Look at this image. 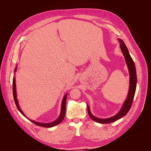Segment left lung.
<instances>
[{
  "label": "left lung",
  "mask_w": 151,
  "mask_h": 151,
  "mask_svg": "<svg viewBox=\"0 0 151 151\" xmlns=\"http://www.w3.org/2000/svg\"><path fill=\"white\" fill-rule=\"evenodd\" d=\"M120 43V48L122 50V52L123 53V56L125 57V60L126 63L127 65L128 68H129V74H130V86H129V93H128L127 98L125 100V101L123 103V106L120 111L118 112L116 115L113 116L112 117L108 118H99L93 116L92 113H91L89 107L88 105V112L89 114V116L93 120L95 121L96 122L100 123H109L111 122H114L120 119L121 118L124 116L127 113L129 112L130 109L132 106V102H133V99L134 98V95L136 90V86H137V74H136V69L134 62L132 60L131 56L130 55L129 50L127 49L125 44L123 42V40L121 39H118Z\"/></svg>",
  "instance_id": "8db88e82"
}]
</instances>
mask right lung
I'll return each mask as SVG.
<instances>
[{
  "instance_id": "add662e5",
  "label": "right lung",
  "mask_w": 151,
  "mask_h": 151,
  "mask_svg": "<svg viewBox=\"0 0 151 151\" xmlns=\"http://www.w3.org/2000/svg\"><path fill=\"white\" fill-rule=\"evenodd\" d=\"M16 69L17 68H15V72H16ZM67 94H66L64 97H63V100H62V107H61V113H60V116H59V117L57 118V120L54 121L53 122H51V123H39V122H36L35 121H33V120H31L30 119H29V118H27L24 114L23 113V112L22 111V110L21 109L19 104H18V101L17 99V96H16V80H15V77H14L13 78V96H14V101H15V103H16V106L18 109V110H19L21 114H22L24 116H26L28 119H29V120H31V122H33V123H35V125H38V126H40V127H46V128H50V127H54L55 126L58 124H59V123H60L62 120H63V118H64V116H65V109H66V99H67Z\"/></svg>"
}]
</instances>
